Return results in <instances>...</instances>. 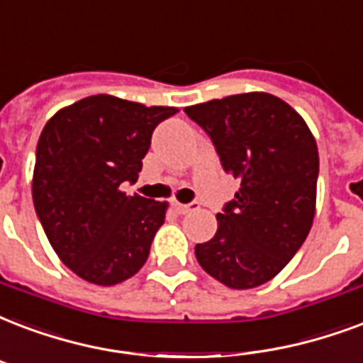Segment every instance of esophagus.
<instances>
[{
	"label": "esophagus",
	"mask_w": 363,
	"mask_h": 363,
	"mask_svg": "<svg viewBox=\"0 0 363 363\" xmlns=\"http://www.w3.org/2000/svg\"><path fill=\"white\" fill-rule=\"evenodd\" d=\"M200 207V203H196V201H192V203H179V201H175L173 203V209H175L179 215H186V213L190 211H196Z\"/></svg>",
	"instance_id": "obj_1"
}]
</instances>
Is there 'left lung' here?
Listing matches in <instances>:
<instances>
[{"mask_svg":"<svg viewBox=\"0 0 363 363\" xmlns=\"http://www.w3.org/2000/svg\"><path fill=\"white\" fill-rule=\"evenodd\" d=\"M211 137L240 190L217 215V232L196 245L209 276L232 289L272 280L311 232L316 213L320 157L316 140L287 102L243 93L186 106Z\"/></svg>","mask_w":363,"mask_h":363,"instance_id":"obj_1","label":"left lung"}]
</instances>
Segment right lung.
I'll list each match as a JSON object with an SVG mask.
<instances>
[{
    "instance_id": "right-lung-1",
    "label": "right lung",
    "mask_w": 363,
    "mask_h": 363,
    "mask_svg": "<svg viewBox=\"0 0 363 363\" xmlns=\"http://www.w3.org/2000/svg\"><path fill=\"white\" fill-rule=\"evenodd\" d=\"M179 112L93 95L47 121L35 148L32 198L59 259L89 284L116 286L143 268L167 201L127 196L157 123Z\"/></svg>"
}]
</instances>
